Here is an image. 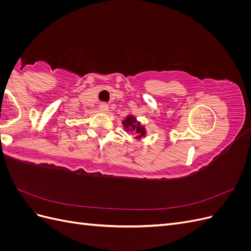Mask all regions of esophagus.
<instances>
[{"label": "esophagus", "mask_w": 251, "mask_h": 251, "mask_svg": "<svg viewBox=\"0 0 251 251\" xmlns=\"http://www.w3.org/2000/svg\"><path fill=\"white\" fill-rule=\"evenodd\" d=\"M100 112H102V113H108V111H109V105L105 103V102H102V103H100Z\"/></svg>", "instance_id": "34e87169"}]
</instances>
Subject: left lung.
<instances>
[{"label":"left lung","mask_w":251,"mask_h":251,"mask_svg":"<svg viewBox=\"0 0 251 251\" xmlns=\"http://www.w3.org/2000/svg\"><path fill=\"white\" fill-rule=\"evenodd\" d=\"M123 125H124L125 130H126V132H135V134H137L136 139H141L146 137L147 135L146 127H144V126H141V124L139 121H137L135 116L133 115L126 116V118L123 121Z\"/></svg>","instance_id":"1"}]
</instances>
